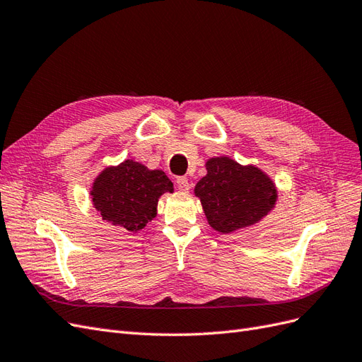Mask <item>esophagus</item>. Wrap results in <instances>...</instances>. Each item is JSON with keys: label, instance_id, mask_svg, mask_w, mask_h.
Masks as SVG:
<instances>
[{"label": "esophagus", "instance_id": "1", "mask_svg": "<svg viewBox=\"0 0 362 362\" xmlns=\"http://www.w3.org/2000/svg\"><path fill=\"white\" fill-rule=\"evenodd\" d=\"M177 187L180 192H189L190 190V184H189V180L185 177H181L177 180Z\"/></svg>", "mask_w": 362, "mask_h": 362}]
</instances>
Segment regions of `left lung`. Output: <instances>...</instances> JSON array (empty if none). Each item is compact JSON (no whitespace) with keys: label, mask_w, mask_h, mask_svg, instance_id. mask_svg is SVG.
I'll return each mask as SVG.
<instances>
[{"label":"left lung","mask_w":362,"mask_h":362,"mask_svg":"<svg viewBox=\"0 0 362 362\" xmlns=\"http://www.w3.org/2000/svg\"><path fill=\"white\" fill-rule=\"evenodd\" d=\"M206 175L194 185L210 226L233 234L261 222L278 201V187L255 164H240L226 156L205 163Z\"/></svg>","instance_id":"left-lung-1"}]
</instances>
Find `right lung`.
Masks as SVG:
<instances>
[{
    "instance_id": "add662e5",
    "label": "right lung",
    "mask_w": 362,
    "mask_h": 362,
    "mask_svg": "<svg viewBox=\"0 0 362 362\" xmlns=\"http://www.w3.org/2000/svg\"><path fill=\"white\" fill-rule=\"evenodd\" d=\"M168 192L173 193V182L166 173L128 158L96 175L90 201L103 221L136 234L157 216L158 199Z\"/></svg>"
}]
</instances>
